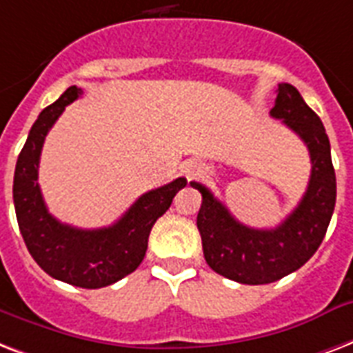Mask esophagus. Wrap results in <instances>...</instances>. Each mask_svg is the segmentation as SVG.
Wrapping results in <instances>:
<instances>
[{
  "mask_svg": "<svg viewBox=\"0 0 353 353\" xmlns=\"http://www.w3.org/2000/svg\"><path fill=\"white\" fill-rule=\"evenodd\" d=\"M204 171H206V169H204V165L199 162H193V160L184 165V174L188 176V179H196V176L204 174Z\"/></svg>",
  "mask_w": 353,
  "mask_h": 353,
  "instance_id": "1",
  "label": "esophagus"
}]
</instances>
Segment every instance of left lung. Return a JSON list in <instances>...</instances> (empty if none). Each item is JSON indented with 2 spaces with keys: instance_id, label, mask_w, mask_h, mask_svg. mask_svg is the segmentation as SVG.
<instances>
[{
  "instance_id": "obj_1",
  "label": "left lung",
  "mask_w": 353,
  "mask_h": 353,
  "mask_svg": "<svg viewBox=\"0 0 353 353\" xmlns=\"http://www.w3.org/2000/svg\"><path fill=\"white\" fill-rule=\"evenodd\" d=\"M270 116L299 134L311 158L307 190L293 214L280 225L267 230L245 226L206 185L191 182V188L202 195L196 228L206 263L217 274L247 285L270 283L300 269L321 247L337 196L326 128L299 90L288 83L278 84Z\"/></svg>"
}]
</instances>
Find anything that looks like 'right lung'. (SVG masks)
<instances>
[{
    "instance_id": "add662e5",
    "label": "right lung",
    "mask_w": 353,
    "mask_h": 353,
    "mask_svg": "<svg viewBox=\"0 0 353 353\" xmlns=\"http://www.w3.org/2000/svg\"><path fill=\"white\" fill-rule=\"evenodd\" d=\"M83 90L70 86L53 105L43 108L29 130L14 171L16 219L32 259L54 280L83 289L106 288L138 269L145 258L152 225L171 206L188 180L143 193L112 226L83 230L64 225L48 212L38 185V163L43 139L70 103Z\"/></svg>"
}]
</instances>
